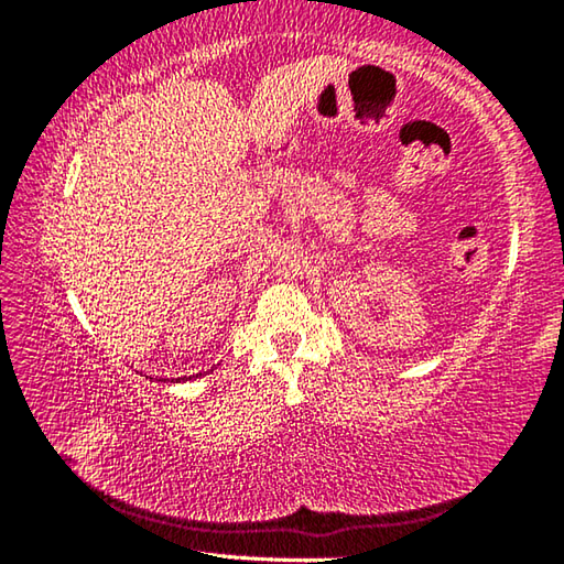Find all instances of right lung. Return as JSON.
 <instances>
[{"mask_svg":"<svg viewBox=\"0 0 564 564\" xmlns=\"http://www.w3.org/2000/svg\"><path fill=\"white\" fill-rule=\"evenodd\" d=\"M181 380H184V378H181Z\"/></svg>","mask_w":564,"mask_h":564,"instance_id":"1","label":"right lung"}]
</instances>
